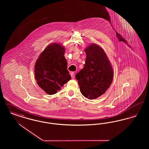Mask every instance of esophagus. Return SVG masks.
I'll return each instance as SVG.
<instances>
[{"label": "esophagus", "instance_id": "34e87169", "mask_svg": "<svg viewBox=\"0 0 149 149\" xmlns=\"http://www.w3.org/2000/svg\"><path fill=\"white\" fill-rule=\"evenodd\" d=\"M70 75H71V78L74 79V77H75V73H74V72H71V73H70Z\"/></svg>", "mask_w": 149, "mask_h": 149}]
</instances>
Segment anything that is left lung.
<instances>
[{
	"mask_svg": "<svg viewBox=\"0 0 149 149\" xmlns=\"http://www.w3.org/2000/svg\"><path fill=\"white\" fill-rule=\"evenodd\" d=\"M86 56L83 69L75 78L81 94L89 99H96L106 92L113 78V71L104 51L92 43L85 49Z\"/></svg>",
	"mask_w": 149,
	"mask_h": 149,
	"instance_id": "left-lung-1",
	"label": "left lung"
}]
</instances>
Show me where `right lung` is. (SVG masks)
Here are the masks:
<instances>
[{
	"label": "right lung",
	"mask_w": 149,
	"mask_h": 149,
	"mask_svg": "<svg viewBox=\"0 0 149 149\" xmlns=\"http://www.w3.org/2000/svg\"><path fill=\"white\" fill-rule=\"evenodd\" d=\"M64 54V46L54 43L43 50L36 62L35 74L37 83L50 95L56 93L71 79Z\"/></svg>",
	"instance_id": "obj_1"
}]
</instances>
